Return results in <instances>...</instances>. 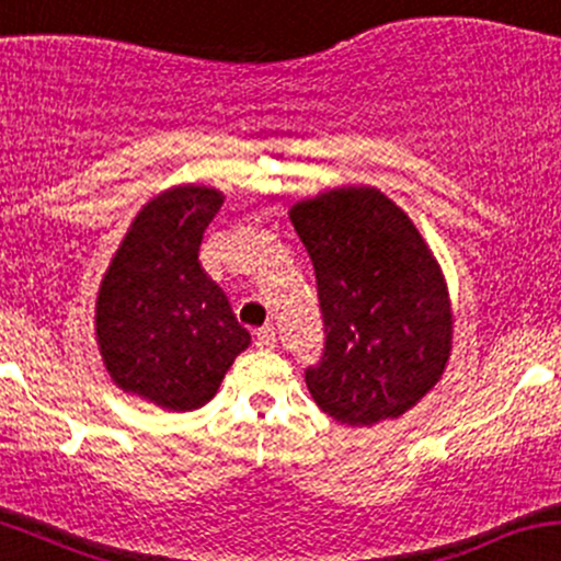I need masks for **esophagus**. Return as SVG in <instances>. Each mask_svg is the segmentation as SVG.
Masks as SVG:
<instances>
[{
  "instance_id": "34e87169",
  "label": "esophagus",
  "mask_w": 561,
  "mask_h": 561,
  "mask_svg": "<svg viewBox=\"0 0 561 561\" xmlns=\"http://www.w3.org/2000/svg\"><path fill=\"white\" fill-rule=\"evenodd\" d=\"M254 344L260 350H273L275 344H278V336H275V329L273 325H264V329H260L254 333Z\"/></svg>"
}]
</instances>
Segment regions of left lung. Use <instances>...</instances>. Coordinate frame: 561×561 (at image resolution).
<instances>
[{
    "mask_svg": "<svg viewBox=\"0 0 561 561\" xmlns=\"http://www.w3.org/2000/svg\"><path fill=\"white\" fill-rule=\"evenodd\" d=\"M291 222L318 280L325 342L305 368L331 419H398L439 381L450 355V299L439 264L408 214L376 187L301 201Z\"/></svg>",
    "mask_w": 561,
    "mask_h": 561,
    "instance_id": "left-lung-1",
    "label": "left lung"
}]
</instances>
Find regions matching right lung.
<instances>
[{
  "label": "right lung",
  "instance_id": "1",
  "mask_svg": "<svg viewBox=\"0 0 561 561\" xmlns=\"http://www.w3.org/2000/svg\"><path fill=\"white\" fill-rule=\"evenodd\" d=\"M222 201L198 185L161 193L137 214L100 286L94 325L111 379L167 411L209 402L251 344L198 260Z\"/></svg>",
  "mask_w": 561,
  "mask_h": 561
}]
</instances>
